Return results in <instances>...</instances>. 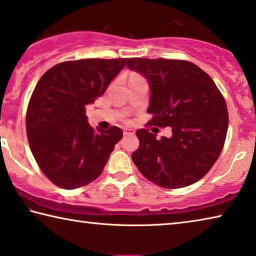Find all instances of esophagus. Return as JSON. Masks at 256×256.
Here are the masks:
<instances>
[{"label": "esophagus", "mask_w": 256, "mask_h": 256, "mask_svg": "<svg viewBox=\"0 0 256 256\" xmlns=\"http://www.w3.org/2000/svg\"><path fill=\"white\" fill-rule=\"evenodd\" d=\"M124 136H133L136 131L133 128H124Z\"/></svg>", "instance_id": "esophagus-1"}]
</instances>
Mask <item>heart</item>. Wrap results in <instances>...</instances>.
Here are the masks:
<instances>
[{"label":"heart","instance_id":"heart-1","mask_svg":"<svg viewBox=\"0 0 256 256\" xmlns=\"http://www.w3.org/2000/svg\"><path fill=\"white\" fill-rule=\"evenodd\" d=\"M136 78H140V76H136V74H133V76H131V79H136Z\"/></svg>","mask_w":256,"mask_h":256}]
</instances>
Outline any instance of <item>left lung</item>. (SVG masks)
<instances>
[{
  "label": "left lung",
  "instance_id": "1",
  "mask_svg": "<svg viewBox=\"0 0 256 256\" xmlns=\"http://www.w3.org/2000/svg\"><path fill=\"white\" fill-rule=\"evenodd\" d=\"M131 71L149 84L146 112L154 126H170L172 136L138 130V149L132 160L146 180L164 188L196 183L211 170L226 140V102L214 80L188 60L128 58Z\"/></svg>",
  "mask_w": 256,
  "mask_h": 256
}]
</instances>
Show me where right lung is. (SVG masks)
<instances>
[{
    "label": "right lung",
    "instance_id": "1",
    "mask_svg": "<svg viewBox=\"0 0 256 256\" xmlns=\"http://www.w3.org/2000/svg\"><path fill=\"white\" fill-rule=\"evenodd\" d=\"M128 60L86 58L56 64L37 82L26 128L42 172L55 185L74 190L102 174L123 132L94 130L86 107L106 92Z\"/></svg>",
    "mask_w": 256,
    "mask_h": 256
}]
</instances>
